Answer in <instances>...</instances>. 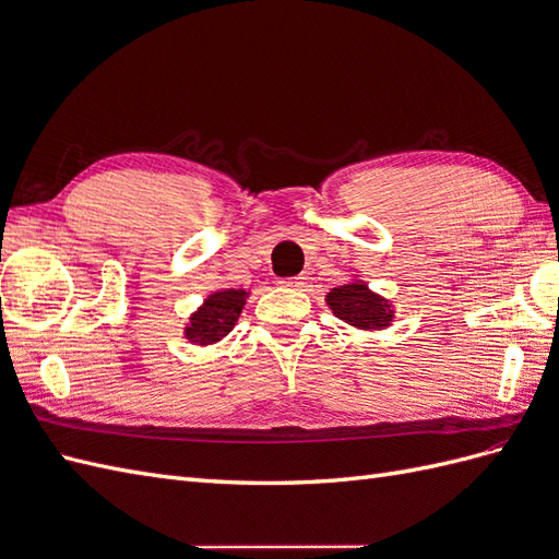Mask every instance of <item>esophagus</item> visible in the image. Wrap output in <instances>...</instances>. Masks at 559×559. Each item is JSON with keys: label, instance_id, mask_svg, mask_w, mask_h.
Returning a JSON list of instances; mask_svg holds the SVG:
<instances>
[{"label": "esophagus", "instance_id": "34e87169", "mask_svg": "<svg viewBox=\"0 0 559 559\" xmlns=\"http://www.w3.org/2000/svg\"><path fill=\"white\" fill-rule=\"evenodd\" d=\"M280 284L286 286V289H298V286L306 284V277H302V275H298V277H284V280H280Z\"/></svg>", "mask_w": 559, "mask_h": 559}]
</instances>
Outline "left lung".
I'll return each instance as SVG.
<instances>
[{
  "label": "left lung",
  "instance_id": "8db88e82",
  "mask_svg": "<svg viewBox=\"0 0 559 559\" xmlns=\"http://www.w3.org/2000/svg\"><path fill=\"white\" fill-rule=\"evenodd\" d=\"M329 308L337 319L357 329H384L394 319L389 302L368 289L364 282H349L331 289L326 296Z\"/></svg>",
  "mask_w": 559,
  "mask_h": 559
}]
</instances>
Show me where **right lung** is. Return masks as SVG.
I'll use <instances>...</instances> for the list:
<instances>
[{
	"label": "right lung",
	"mask_w": 559,
	"mask_h": 559,
	"mask_svg": "<svg viewBox=\"0 0 559 559\" xmlns=\"http://www.w3.org/2000/svg\"><path fill=\"white\" fill-rule=\"evenodd\" d=\"M247 296L249 294L245 289H222L207 296L198 312L191 314L189 324H186V337L195 345H212L222 341L233 331Z\"/></svg>",
	"instance_id": "1"
}]
</instances>
